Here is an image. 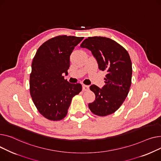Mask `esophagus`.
I'll use <instances>...</instances> for the list:
<instances>
[{
	"label": "esophagus",
	"instance_id": "obj_1",
	"mask_svg": "<svg viewBox=\"0 0 161 161\" xmlns=\"http://www.w3.org/2000/svg\"><path fill=\"white\" fill-rule=\"evenodd\" d=\"M82 90L84 91H88L89 90V86H87V85L82 84Z\"/></svg>",
	"mask_w": 161,
	"mask_h": 161
}]
</instances>
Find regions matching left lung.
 Returning a JSON list of instances; mask_svg holds the SVG:
<instances>
[{
  "label": "left lung",
  "mask_w": 161,
  "mask_h": 161,
  "mask_svg": "<svg viewBox=\"0 0 161 161\" xmlns=\"http://www.w3.org/2000/svg\"><path fill=\"white\" fill-rule=\"evenodd\" d=\"M80 47L91 51L99 69L107 72L105 85L102 88L94 84L90 87L96 99L88 104V107L99 116L111 114L121 107L129 92L132 78L129 54L116 42L105 37H89Z\"/></svg>",
  "instance_id": "left-lung-1"
}]
</instances>
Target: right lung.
<instances>
[{"mask_svg": "<svg viewBox=\"0 0 161 161\" xmlns=\"http://www.w3.org/2000/svg\"><path fill=\"white\" fill-rule=\"evenodd\" d=\"M83 37L58 36L47 40L37 49L32 63L30 93L36 107L45 118L64 119L72 98L82 90L79 83L64 79L68 75L69 58Z\"/></svg>", "mask_w": 161, "mask_h": 161, "instance_id": "add662e5", "label": "right lung"}]
</instances>
